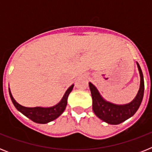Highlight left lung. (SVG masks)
Returning <instances> with one entry per match:
<instances>
[{
  "label": "left lung",
  "instance_id": "obj_1",
  "mask_svg": "<svg viewBox=\"0 0 152 152\" xmlns=\"http://www.w3.org/2000/svg\"><path fill=\"white\" fill-rule=\"evenodd\" d=\"M140 75V88L136 96L129 103L124 105H117L105 100L100 94L99 91L94 84L89 83L90 90L93 100V110L98 118L108 124L117 125L126 121L138 110L142 101L144 95V78L142 69L137 62Z\"/></svg>",
  "mask_w": 152,
  "mask_h": 152
}]
</instances>
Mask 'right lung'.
<instances>
[{
  "instance_id": "obj_1",
  "label": "right lung",
  "mask_w": 152,
  "mask_h": 152,
  "mask_svg": "<svg viewBox=\"0 0 152 152\" xmlns=\"http://www.w3.org/2000/svg\"><path fill=\"white\" fill-rule=\"evenodd\" d=\"M74 84H72L65 92L64 95L63 96L62 99L59 103L56 104V106L51 107H26L23 106H21L14 99L11 94V92L9 88V93H10V96L13 102L14 107L17 108L18 111L23 113L24 116L31 119L32 121L35 122L36 123H40V124H45L49 122L57 119L58 116L64 112L65 110V107L67 106V100H68V96L69 94L72 92L73 89Z\"/></svg>"
}]
</instances>
